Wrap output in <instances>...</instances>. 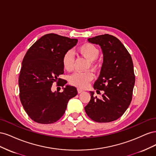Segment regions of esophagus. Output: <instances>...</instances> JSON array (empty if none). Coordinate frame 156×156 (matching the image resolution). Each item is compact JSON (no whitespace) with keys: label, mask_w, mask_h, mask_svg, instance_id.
<instances>
[{"label":"esophagus","mask_w":156,"mask_h":156,"mask_svg":"<svg viewBox=\"0 0 156 156\" xmlns=\"http://www.w3.org/2000/svg\"><path fill=\"white\" fill-rule=\"evenodd\" d=\"M77 92H78L79 94H80V93L83 92V90H81V89H80V88H77Z\"/></svg>","instance_id":"34e87169"}]
</instances>
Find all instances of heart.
<instances>
[{"label": "heart", "instance_id": "obj_1", "mask_svg": "<svg viewBox=\"0 0 156 156\" xmlns=\"http://www.w3.org/2000/svg\"><path fill=\"white\" fill-rule=\"evenodd\" d=\"M78 51L84 58L90 61V67L92 68H95L96 64L94 60H96L100 55V50L94 45L87 43L80 46ZM74 60V54L72 51L68 50L66 52L62 60L64 68L68 72L72 71L73 68ZM92 79V73L87 72L84 73H75L71 75L69 81L70 84L75 87L80 88H85Z\"/></svg>", "mask_w": 156, "mask_h": 156}]
</instances>
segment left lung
Returning <instances> with one entry per match:
<instances>
[{
  "instance_id": "obj_1",
  "label": "left lung",
  "mask_w": 156,
  "mask_h": 156,
  "mask_svg": "<svg viewBox=\"0 0 156 156\" xmlns=\"http://www.w3.org/2000/svg\"><path fill=\"white\" fill-rule=\"evenodd\" d=\"M88 41L101 47L103 61L94 88L105 93L99 99L90 91L91 98L84 110L96 122L115 121L124 114L132 100L135 77L131 56L122 42L112 35L97 36Z\"/></svg>"
}]
</instances>
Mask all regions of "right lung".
Here are the masks:
<instances>
[{
  "label": "right lung",
  "mask_w": 156,
  "mask_h": 156,
  "mask_svg": "<svg viewBox=\"0 0 156 156\" xmlns=\"http://www.w3.org/2000/svg\"><path fill=\"white\" fill-rule=\"evenodd\" d=\"M77 39L56 34L44 35L28 50L23 60L19 77L20 98L30 119L48 124L58 121L66 111L68 101L77 94L67 84L62 92H52L54 82L64 87L67 81L58 78L64 73L62 57L77 44Z\"/></svg>",
  "instance_id": "add662e5"
}]
</instances>
